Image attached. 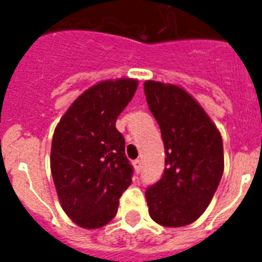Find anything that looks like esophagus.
I'll list each match as a JSON object with an SVG mask.
<instances>
[{
	"label": "esophagus",
	"instance_id": "34e87169",
	"mask_svg": "<svg viewBox=\"0 0 262 262\" xmlns=\"http://www.w3.org/2000/svg\"><path fill=\"white\" fill-rule=\"evenodd\" d=\"M133 167H135L136 172H137V174H140L141 168H143V163H141V160H140V159L135 160V162H133Z\"/></svg>",
	"mask_w": 262,
	"mask_h": 262
}]
</instances>
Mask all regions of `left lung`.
Instances as JSON below:
<instances>
[{
	"label": "left lung",
	"mask_w": 262,
	"mask_h": 262,
	"mask_svg": "<svg viewBox=\"0 0 262 262\" xmlns=\"http://www.w3.org/2000/svg\"><path fill=\"white\" fill-rule=\"evenodd\" d=\"M144 92L166 154L162 178L145 190L149 216L164 227H183L203 215L219 186L224 170L222 136L182 88L145 81Z\"/></svg>",
	"instance_id": "left-lung-1"
}]
</instances>
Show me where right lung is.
I'll return each instance as SVG.
<instances>
[{"label": "right lung", "mask_w": 262, "mask_h": 262, "mask_svg": "<svg viewBox=\"0 0 262 262\" xmlns=\"http://www.w3.org/2000/svg\"><path fill=\"white\" fill-rule=\"evenodd\" d=\"M136 90L133 79L96 84L76 99L55 127L51 175L62 209L80 227L99 228L113 220L132 183L133 167L115 122Z\"/></svg>", "instance_id": "obj_1"}]
</instances>
